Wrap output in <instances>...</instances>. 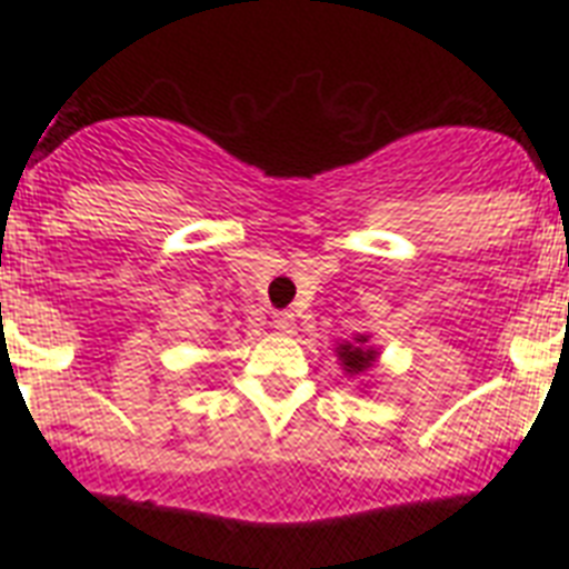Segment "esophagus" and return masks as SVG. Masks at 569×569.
I'll return each mask as SVG.
<instances>
[{"label":"esophagus","mask_w":569,"mask_h":569,"mask_svg":"<svg viewBox=\"0 0 569 569\" xmlns=\"http://www.w3.org/2000/svg\"><path fill=\"white\" fill-rule=\"evenodd\" d=\"M272 328H276L278 333H293L297 321H293L291 312H276V316H272Z\"/></svg>","instance_id":"34e87169"}]
</instances>
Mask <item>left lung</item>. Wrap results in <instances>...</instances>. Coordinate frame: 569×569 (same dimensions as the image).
<instances>
[{"label": "left lung", "instance_id": "obj_1", "mask_svg": "<svg viewBox=\"0 0 569 569\" xmlns=\"http://www.w3.org/2000/svg\"><path fill=\"white\" fill-rule=\"evenodd\" d=\"M337 358L342 361L346 373L358 377V373H368V370L373 368V361H377V349L368 346V337H365V333H358L352 342H342L340 349H337Z\"/></svg>", "mask_w": 569, "mask_h": 569}]
</instances>
